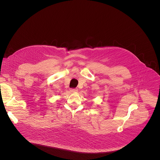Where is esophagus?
<instances>
[{
    "label": "esophagus",
    "mask_w": 160,
    "mask_h": 160,
    "mask_svg": "<svg viewBox=\"0 0 160 160\" xmlns=\"http://www.w3.org/2000/svg\"><path fill=\"white\" fill-rule=\"evenodd\" d=\"M70 91L71 92V93H75V92L78 91V89H71Z\"/></svg>",
    "instance_id": "obj_1"
}]
</instances>
